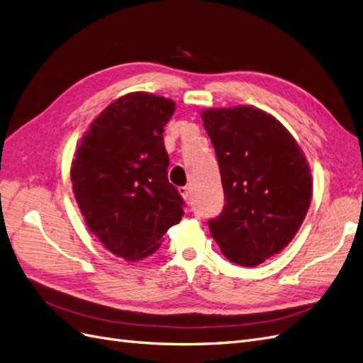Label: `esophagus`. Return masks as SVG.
<instances>
[{
    "label": "esophagus",
    "mask_w": 363,
    "mask_h": 363,
    "mask_svg": "<svg viewBox=\"0 0 363 363\" xmlns=\"http://www.w3.org/2000/svg\"><path fill=\"white\" fill-rule=\"evenodd\" d=\"M179 192H180V195L183 196V200H184L186 203L192 204V196H191V189H189V188H186V186H184V188H180V189H179Z\"/></svg>",
    "instance_id": "34e87169"
}]
</instances>
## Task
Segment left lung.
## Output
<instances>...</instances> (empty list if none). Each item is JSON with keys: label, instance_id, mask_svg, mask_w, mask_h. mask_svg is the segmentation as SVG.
Listing matches in <instances>:
<instances>
[{"label": "left lung", "instance_id": "left-lung-1", "mask_svg": "<svg viewBox=\"0 0 363 363\" xmlns=\"http://www.w3.org/2000/svg\"><path fill=\"white\" fill-rule=\"evenodd\" d=\"M201 118L225 199L208 228L230 262L256 267L301 227L312 200L311 167L286 127L257 107L206 108Z\"/></svg>", "mask_w": 363, "mask_h": 363}]
</instances>
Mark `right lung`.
<instances>
[{"mask_svg": "<svg viewBox=\"0 0 363 363\" xmlns=\"http://www.w3.org/2000/svg\"><path fill=\"white\" fill-rule=\"evenodd\" d=\"M174 111L169 98L148 92L119 96L92 121L74 152L72 191L86 225L127 262L156 252L184 213L168 182L162 135Z\"/></svg>", "mask_w": 363, "mask_h": 363, "instance_id": "obj_1", "label": "right lung"}]
</instances>
